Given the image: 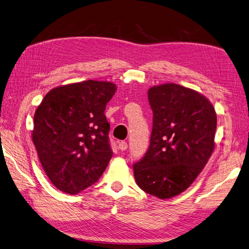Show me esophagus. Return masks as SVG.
<instances>
[{
    "instance_id": "34e87169",
    "label": "esophagus",
    "mask_w": 249,
    "mask_h": 249,
    "mask_svg": "<svg viewBox=\"0 0 249 249\" xmlns=\"http://www.w3.org/2000/svg\"><path fill=\"white\" fill-rule=\"evenodd\" d=\"M127 147H128V145H127V142H125V141L119 142V148L121 149V151H126Z\"/></svg>"
}]
</instances>
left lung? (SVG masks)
I'll list each match as a JSON object with an SVG mask.
<instances>
[{
  "label": "left lung",
  "instance_id": "left-lung-1",
  "mask_svg": "<svg viewBox=\"0 0 249 249\" xmlns=\"http://www.w3.org/2000/svg\"><path fill=\"white\" fill-rule=\"evenodd\" d=\"M153 110L151 144L134 164L136 182L160 199L182 193L204 170L214 149L216 112L199 92L177 84L147 92Z\"/></svg>",
  "mask_w": 249,
  "mask_h": 249
}]
</instances>
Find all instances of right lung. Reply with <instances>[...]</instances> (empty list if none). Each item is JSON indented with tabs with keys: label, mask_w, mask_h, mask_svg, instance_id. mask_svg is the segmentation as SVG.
Here are the masks:
<instances>
[{
	"label": "right lung",
	"mask_w": 249,
	"mask_h": 249,
	"mask_svg": "<svg viewBox=\"0 0 249 249\" xmlns=\"http://www.w3.org/2000/svg\"><path fill=\"white\" fill-rule=\"evenodd\" d=\"M117 91L110 82L85 80L56 87L34 115L32 139L46 176L76 195L95 183L112 157L104 113Z\"/></svg>",
	"instance_id": "right-lung-1"
}]
</instances>
